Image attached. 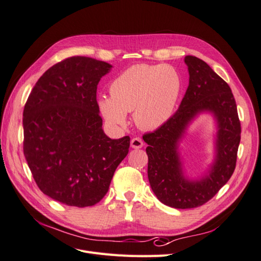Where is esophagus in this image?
<instances>
[{"instance_id": "esophagus-1", "label": "esophagus", "mask_w": 261, "mask_h": 261, "mask_svg": "<svg viewBox=\"0 0 261 261\" xmlns=\"http://www.w3.org/2000/svg\"><path fill=\"white\" fill-rule=\"evenodd\" d=\"M130 147L134 148V149L143 148V147H144V141L141 140L140 138H138V137L133 138V139L130 140Z\"/></svg>"}]
</instances>
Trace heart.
I'll return each instance as SVG.
<instances>
[{
	"label": "heart",
	"instance_id": "1",
	"mask_svg": "<svg viewBox=\"0 0 261 261\" xmlns=\"http://www.w3.org/2000/svg\"><path fill=\"white\" fill-rule=\"evenodd\" d=\"M180 80L170 65L135 64L117 75L110 85V94H99L101 115L113 127L134 121L143 129H158L169 121L177 103Z\"/></svg>",
	"mask_w": 261,
	"mask_h": 261
}]
</instances>
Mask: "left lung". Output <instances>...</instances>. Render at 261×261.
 Instances as JSON below:
<instances>
[{"label": "left lung", "instance_id": "left-lung-1", "mask_svg": "<svg viewBox=\"0 0 261 261\" xmlns=\"http://www.w3.org/2000/svg\"><path fill=\"white\" fill-rule=\"evenodd\" d=\"M189 83L176 113L161 127L144 135L148 144V178L162 203L176 209L202 206L232 176L241 141L238 108L228 85L206 62L185 57ZM210 114L215 123L214 159L201 177L186 174L180 144L200 115Z\"/></svg>", "mask_w": 261, "mask_h": 261}]
</instances>
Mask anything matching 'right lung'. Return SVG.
<instances>
[{
  "instance_id": "obj_1",
  "label": "right lung",
  "mask_w": 261,
  "mask_h": 261,
  "mask_svg": "<svg viewBox=\"0 0 261 261\" xmlns=\"http://www.w3.org/2000/svg\"><path fill=\"white\" fill-rule=\"evenodd\" d=\"M112 67L86 57L62 61L39 78L23 109L28 167L41 192L67 206L99 202L128 153L130 138L108 137L97 105V86Z\"/></svg>"
}]
</instances>
